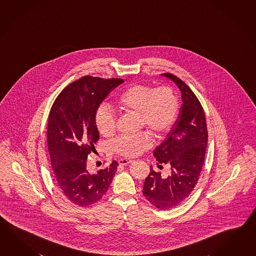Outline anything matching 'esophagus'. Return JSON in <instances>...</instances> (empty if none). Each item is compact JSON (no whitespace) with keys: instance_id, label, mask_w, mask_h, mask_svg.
<instances>
[{"instance_id":"34e87169","label":"esophagus","mask_w":256,"mask_h":256,"mask_svg":"<svg viewBox=\"0 0 256 256\" xmlns=\"http://www.w3.org/2000/svg\"><path fill=\"white\" fill-rule=\"evenodd\" d=\"M131 162H132V160L120 159L118 160V164L121 165L130 164Z\"/></svg>"}]
</instances>
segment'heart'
Segmentation results:
<instances>
[{
  "label": "heart",
  "mask_w": 256,
  "mask_h": 256,
  "mask_svg": "<svg viewBox=\"0 0 256 256\" xmlns=\"http://www.w3.org/2000/svg\"><path fill=\"white\" fill-rule=\"evenodd\" d=\"M116 106L128 114H138L140 125L156 136H162L174 125L178 113V99L170 87L156 89L142 84H134L120 94ZM97 130L102 136H110L116 130V116L106 106L97 109ZM152 136L147 133L136 136H121L114 140L113 150L125 157H135L150 148Z\"/></svg>",
  "instance_id": "obj_1"
}]
</instances>
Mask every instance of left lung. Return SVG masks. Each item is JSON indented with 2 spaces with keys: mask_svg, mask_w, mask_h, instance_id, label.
I'll return each mask as SVG.
<instances>
[{
  "mask_svg": "<svg viewBox=\"0 0 256 256\" xmlns=\"http://www.w3.org/2000/svg\"><path fill=\"white\" fill-rule=\"evenodd\" d=\"M162 76L179 88L182 106L169 133L154 150L158 167L159 164L169 165L170 174L162 176L150 168L143 194L154 206L165 210L182 203L196 184L204 164L208 128L204 110L193 91L172 74Z\"/></svg>",
  "mask_w": 256,
  "mask_h": 256,
  "instance_id": "obj_1",
  "label": "left lung"
}]
</instances>
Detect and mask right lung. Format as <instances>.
Masks as SVG:
<instances>
[{
    "instance_id": "add662e5",
    "label": "right lung",
    "mask_w": 256,
    "mask_h": 256,
    "mask_svg": "<svg viewBox=\"0 0 256 256\" xmlns=\"http://www.w3.org/2000/svg\"><path fill=\"white\" fill-rule=\"evenodd\" d=\"M122 79L84 76L63 90L50 109L48 147L58 186L66 198L87 206L108 192L118 164L113 160L94 174L86 168V160L99 140L96 124L97 109Z\"/></svg>"
}]
</instances>
